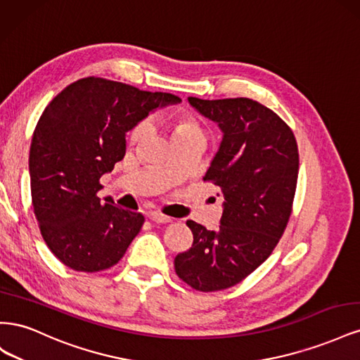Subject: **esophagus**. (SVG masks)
Masks as SVG:
<instances>
[{
	"mask_svg": "<svg viewBox=\"0 0 360 360\" xmlns=\"http://www.w3.org/2000/svg\"><path fill=\"white\" fill-rule=\"evenodd\" d=\"M148 217L153 222H156V224H167V222H171V217L169 216H165V214H162V213H158V212H151L150 214H148Z\"/></svg>",
	"mask_w": 360,
	"mask_h": 360,
	"instance_id": "esophagus-1",
	"label": "esophagus"
}]
</instances>
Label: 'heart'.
Segmentation results:
<instances>
[{"label":"heart","mask_w":360,"mask_h":360,"mask_svg":"<svg viewBox=\"0 0 360 360\" xmlns=\"http://www.w3.org/2000/svg\"><path fill=\"white\" fill-rule=\"evenodd\" d=\"M167 126L171 129L174 141L192 136H204L202 129L195 120L186 114H172L167 118ZM148 132V123L143 122L135 126L130 134V143H138Z\"/></svg>","instance_id":"obj_1"}]
</instances>
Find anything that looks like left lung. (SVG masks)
Returning a JSON list of instances; mask_svg holds the SVG:
<instances>
[{
	"instance_id": "1",
	"label": "left lung",
	"mask_w": 360,
	"mask_h": 360,
	"mask_svg": "<svg viewBox=\"0 0 360 360\" xmlns=\"http://www.w3.org/2000/svg\"><path fill=\"white\" fill-rule=\"evenodd\" d=\"M188 102L224 134L204 176L221 188L224 210L214 231L186 222L193 243L174 267L192 288L219 291L263 264L284 233L299 174L297 143L284 120L248 97Z\"/></svg>"
}]
</instances>
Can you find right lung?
I'll list each match as a JSON object with an SVG mask.
<instances>
[{
    "instance_id": "right-lung-1",
    "label": "right lung",
    "mask_w": 360,
    "mask_h": 360,
    "mask_svg": "<svg viewBox=\"0 0 360 360\" xmlns=\"http://www.w3.org/2000/svg\"><path fill=\"white\" fill-rule=\"evenodd\" d=\"M181 99L123 82L84 78L45 108L30 148L31 198L46 245L63 264L101 271L117 264L144 216L101 200V177L126 155V134Z\"/></svg>"
}]
</instances>
